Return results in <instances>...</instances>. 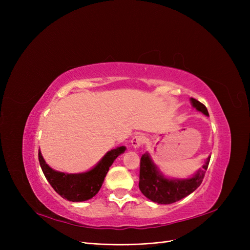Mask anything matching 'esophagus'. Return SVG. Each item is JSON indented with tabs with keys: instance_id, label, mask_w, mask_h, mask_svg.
Instances as JSON below:
<instances>
[{
	"instance_id": "obj_1",
	"label": "esophagus",
	"mask_w": 250,
	"mask_h": 250,
	"mask_svg": "<svg viewBox=\"0 0 250 250\" xmlns=\"http://www.w3.org/2000/svg\"><path fill=\"white\" fill-rule=\"evenodd\" d=\"M146 142V137L144 134H137L134 135L131 140V145L133 148H140L143 146Z\"/></svg>"
}]
</instances>
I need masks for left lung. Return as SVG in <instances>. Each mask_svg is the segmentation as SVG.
I'll return each mask as SVG.
<instances>
[{
    "mask_svg": "<svg viewBox=\"0 0 250 250\" xmlns=\"http://www.w3.org/2000/svg\"><path fill=\"white\" fill-rule=\"evenodd\" d=\"M193 107L208 116L207 107L194 98H191ZM210 156L208 157L202 169L196 172L195 175L187 179H169L165 177L157 169L148 153L143 154L140 166V183L141 192L151 201L160 204H170L187 197L193 193L203 180L208 170Z\"/></svg>",
    "mask_w": 250,
    "mask_h": 250,
    "instance_id": "1",
    "label": "left lung"
}]
</instances>
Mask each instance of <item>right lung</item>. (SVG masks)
I'll use <instances>...</instances> for the list:
<instances>
[{
  "mask_svg": "<svg viewBox=\"0 0 250 250\" xmlns=\"http://www.w3.org/2000/svg\"><path fill=\"white\" fill-rule=\"evenodd\" d=\"M125 150L126 147L121 146L108 151L92 170L78 174L53 170L44 162L41 151H39V161L44 176L55 192L66 200L80 202L93 198L99 192L113 161Z\"/></svg>",
  "mask_w": 250,
  "mask_h": 250,
  "instance_id": "1",
  "label": "right lung"
}]
</instances>
